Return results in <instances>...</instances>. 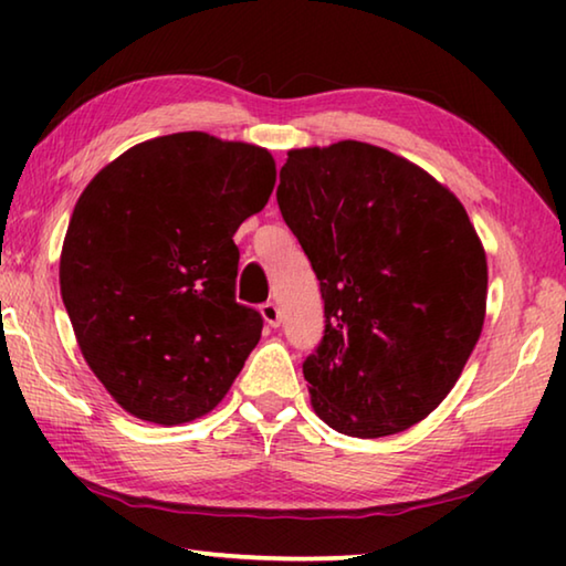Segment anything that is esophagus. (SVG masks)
I'll list each match as a JSON object with an SVG mask.
<instances>
[{"label": "esophagus", "instance_id": "1", "mask_svg": "<svg viewBox=\"0 0 566 566\" xmlns=\"http://www.w3.org/2000/svg\"><path fill=\"white\" fill-rule=\"evenodd\" d=\"M260 312H262V317H264L266 324H270V327H280L282 312H280V306H276L274 302H264Z\"/></svg>", "mask_w": 566, "mask_h": 566}]
</instances>
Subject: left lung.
<instances>
[{
  "label": "left lung",
  "instance_id": "obj_1",
  "mask_svg": "<svg viewBox=\"0 0 566 566\" xmlns=\"http://www.w3.org/2000/svg\"><path fill=\"white\" fill-rule=\"evenodd\" d=\"M276 205L319 280L302 371L342 434H397L442 401L482 334L486 256L452 191L381 147L292 149Z\"/></svg>",
  "mask_w": 566,
  "mask_h": 566
}]
</instances>
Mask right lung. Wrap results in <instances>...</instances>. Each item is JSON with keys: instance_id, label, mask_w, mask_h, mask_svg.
Returning <instances> with one entry per match:
<instances>
[{"instance_id": "obj_1", "label": "right lung", "mask_w": 566, "mask_h": 566, "mask_svg": "<svg viewBox=\"0 0 566 566\" xmlns=\"http://www.w3.org/2000/svg\"><path fill=\"white\" fill-rule=\"evenodd\" d=\"M276 181L266 149L179 132L94 177L66 229L60 286L84 359L129 415L214 409L262 337L237 302L234 232Z\"/></svg>"}]
</instances>
